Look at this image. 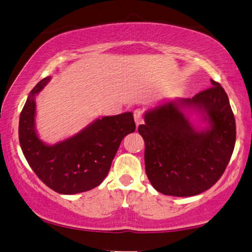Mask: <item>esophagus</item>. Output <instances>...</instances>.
<instances>
[{"label": "esophagus", "mask_w": 252, "mask_h": 252, "mask_svg": "<svg viewBox=\"0 0 252 252\" xmlns=\"http://www.w3.org/2000/svg\"><path fill=\"white\" fill-rule=\"evenodd\" d=\"M134 119L136 123V126H139L140 124H143L144 119H143V112L140 109H135L134 110Z\"/></svg>", "instance_id": "34e87169"}]
</instances>
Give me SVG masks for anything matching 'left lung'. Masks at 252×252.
I'll return each instance as SVG.
<instances>
[{
	"label": "left lung",
	"instance_id": "left-lung-1",
	"mask_svg": "<svg viewBox=\"0 0 252 252\" xmlns=\"http://www.w3.org/2000/svg\"><path fill=\"white\" fill-rule=\"evenodd\" d=\"M192 98L164 100L145 112L138 133L145 142V169L164 195L189 197L221 177L236 144V122L219 83ZM200 117L193 122L192 116ZM204 126H202V125Z\"/></svg>",
	"mask_w": 252,
	"mask_h": 252
}]
</instances>
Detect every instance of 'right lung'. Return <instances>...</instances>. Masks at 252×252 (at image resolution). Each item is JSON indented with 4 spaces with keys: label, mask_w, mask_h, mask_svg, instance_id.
Instances as JSON below:
<instances>
[{
    "label": "right lung",
    "mask_w": 252,
    "mask_h": 252,
    "mask_svg": "<svg viewBox=\"0 0 252 252\" xmlns=\"http://www.w3.org/2000/svg\"><path fill=\"white\" fill-rule=\"evenodd\" d=\"M51 77L39 81L30 92L19 124L20 145L31 168L53 190L63 195L88 191L101 184L123 138L134 133L133 113L103 116L56 144H46L36 130L35 98Z\"/></svg>",
    "instance_id": "add662e5"
}]
</instances>
